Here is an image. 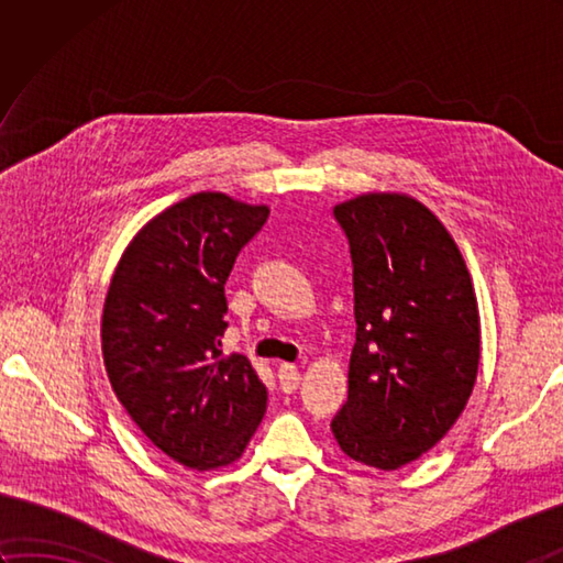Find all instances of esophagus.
Returning a JSON list of instances; mask_svg holds the SVG:
<instances>
[{"instance_id": "esophagus-1", "label": "esophagus", "mask_w": 563, "mask_h": 563, "mask_svg": "<svg viewBox=\"0 0 563 563\" xmlns=\"http://www.w3.org/2000/svg\"><path fill=\"white\" fill-rule=\"evenodd\" d=\"M278 379H280V389H283L285 394H292L297 387H300L302 375H300V369H297L295 365L283 363V365L278 367Z\"/></svg>"}]
</instances>
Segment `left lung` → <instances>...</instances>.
I'll list each match as a JSON object with an SVG mask.
<instances>
[{"mask_svg":"<svg viewBox=\"0 0 563 563\" xmlns=\"http://www.w3.org/2000/svg\"><path fill=\"white\" fill-rule=\"evenodd\" d=\"M333 214L351 244L357 329L331 433L351 460L391 472L435 448L470 401L479 302L460 246L421 200L367 190Z\"/></svg>","mask_w":563,"mask_h":563,"instance_id":"obj_1","label":"left lung"}]
</instances>
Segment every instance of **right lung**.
I'll return each mask as SVG.
<instances>
[{
  "instance_id": "1",
  "label": "right lung",
  "mask_w": 563,
  "mask_h": 563,
  "mask_svg": "<svg viewBox=\"0 0 563 563\" xmlns=\"http://www.w3.org/2000/svg\"><path fill=\"white\" fill-rule=\"evenodd\" d=\"M220 190L174 202L130 239L106 292L101 353L115 397L154 448L198 472L234 464L268 394L244 355H224V283L268 218Z\"/></svg>"
}]
</instances>
